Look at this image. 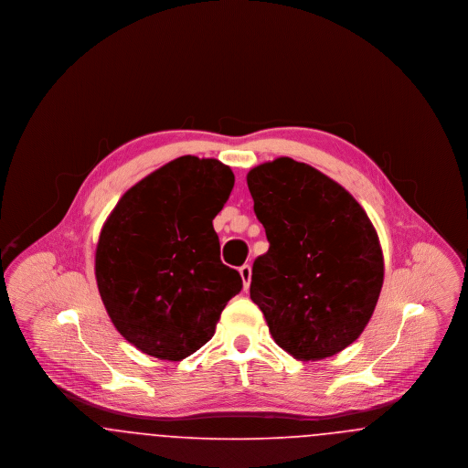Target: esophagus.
Wrapping results in <instances>:
<instances>
[{
    "instance_id": "obj_1",
    "label": "esophagus",
    "mask_w": 468,
    "mask_h": 468,
    "mask_svg": "<svg viewBox=\"0 0 468 468\" xmlns=\"http://www.w3.org/2000/svg\"><path fill=\"white\" fill-rule=\"evenodd\" d=\"M240 277H242V282H244V290H249V284H250V267L249 265H244V267H240Z\"/></svg>"
}]
</instances>
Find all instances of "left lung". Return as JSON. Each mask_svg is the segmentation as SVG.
Masks as SVG:
<instances>
[{
	"mask_svg": "<svg viewBox=\"0 0 468 468\" xmlns=\"http://www.w3.org/2000/svg\"><path fill=\"white\" fill-rule=\"evenodd\" d=\"M247 186L270 242L252 265L250 300L291 356H334L378 305L384 258L374 224L349 191L291 157L252 168Z\"/></svg>",
	"mask_w": 468,
	"mask_h": 468,
	"instance_id": "1",
	"label": "left lung"
}]
</instances>
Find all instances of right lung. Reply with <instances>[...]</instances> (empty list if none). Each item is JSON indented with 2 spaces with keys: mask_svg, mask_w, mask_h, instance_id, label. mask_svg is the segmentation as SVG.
Listing matches in <instances>:
<instances>
[{
  "mask_svg": "<svg viewBox=\"0 0 468 468\" xmlns=\"http://www.w3.org/2000/svg\"><path fill=\"white\" fill-rule=\"evenodd\" d=\"M233 184L218 159L177 157L128 189L103 224L98 291L117 332L142 353L168 361L197 353L242 290L212 226Z\"/></svg>",
  "mask_w": 468,
  "mask_h": 468,
  "instance_id": "add662e5",
  "label": "right lung"
}]
</instances>
